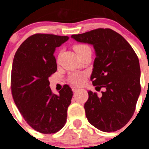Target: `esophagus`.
<instances>
[{
    "mask_svg": "<svg viewBox=\"0 0 149 149\" xmlns=\"http://www.w3.org/2000/svg\"><path fill=\"white\" fill-rule=\"evenodd\" d=\"M71 88H72V91H73V92H76V91H79V90L80 89L79 88H77V87H74V86H73V87H72Z\"/></svg>",
    "mask_w": 149,
    "mask_h": 149,
    "instance_id": "1",
    "label": "esophagus"
}]
</instances>
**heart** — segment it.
<instances>
[{
  "instance_id": "obj_1",
  "label": "heart",
  "mask_w": 149,
  "mask_h": 149,
  "mask_svg": "<svg viewBox=\"0 0 149 149\" xmlns=\"http://www.w3.org/2000/svg\"><path fill=\"white\" fill-rule=\"evenodd\" d=\"M75 51L76 52L78 55L81 54V53H84V52L87 51V50H89L91 49V48L88 46V45H76L74 47ZM69 81L71 84H75V85H80L83 83L84 80V75L83 73H72L70 76H69V79H68Z\"/></svg>"
}]
</instances>
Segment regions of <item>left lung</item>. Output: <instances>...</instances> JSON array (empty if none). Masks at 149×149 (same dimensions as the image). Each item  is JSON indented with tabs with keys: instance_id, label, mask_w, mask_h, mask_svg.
<instances>
[{
	"instance_id": "left-lung-1",
	"label": "left lung",
	"mask_w": 149,
	"mask_h": 149,
	"mask_svg": "<svg viewBox=\"0 0 149 149\" xmlns=\"http://www.w3.org/2000/svg\"><path fill=\"white\" fill-rule=\"evenodd\" d=\"M71 38L93 46L96 58L91 79L98 89H104L100 97L88 91L84 104L88 122L104 132L120 129L133 116L140 94L137 56L128 41L111 29L100 28Z\"/></svg>"
}]
</instances>
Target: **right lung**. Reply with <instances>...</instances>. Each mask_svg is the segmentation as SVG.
<instances>
[{"instance_id":"add662e5","label":"right lung","mask_w":149,"mask_h":149,"mask_svg":"<svg viewBox=\"0 0 149 149\" xmlns=\"http://www.w3.org/2000/svg\"><path fill=\"white\" fill-rule=\"evenodd\" d=\"M68 36L35 34L26 38L16 51L13 62L11 89L13 100L26 123L42 134H54L64 127L73 96L65 84L52 93L48 78L57 70L56 48Z\"/></svg>"}]
</instances>
